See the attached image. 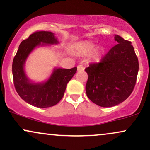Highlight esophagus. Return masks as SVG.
<instances>
[{"instance_id": "34e87169", "label": "esophagus", "mask_w": 150, "mask_h": 150, "mask_svg": "<svg viewBox=\"0 0 150 150\" xmlns=\"http://www.w3.org/2000/svg\"><path fill=\"white\" fill-rule=\"evenodd\" d=\"M77 70L78 71H82V70H85V68H84V66L82 65H77Z\"/></svg>"}]
</instances>
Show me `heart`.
<instances>
[{
	"label": "heart",
	"mask_w": 150,
	"mask_h": 150,
	"mask_svg": "<svg viewBox=\"0 0 150 150\" xmlns=\"http://www.w3.org/2000/svg\"><path fill=\"white\" fill-rule=\"evenodd\" d=\"M94 45L92 43L87 42L82 44L80 46V51L82 53L84 54H87V53H90L91 51L94 49Z\"/></svg>",
	"instance_id": "obj_1"
}]
</instances>
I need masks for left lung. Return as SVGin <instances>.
Here are the masks:
<instances>
[{"mask_svg":"<svg viewBox=\"0 0 150 150\" xmlns=\"http://www.w3.org/2000/svg\"><path fill=\"white\" fill-rule=\"evenodd\" d=\"M118 44L100 62L90 63L85 70L87 97L98 106L111 107L123 102L135 87L139 63L131 42L115 35Z\"/></svg>","mask_w":150,"mask_h":150,"instance_id":"1","label":"left lung"}]
</instances>
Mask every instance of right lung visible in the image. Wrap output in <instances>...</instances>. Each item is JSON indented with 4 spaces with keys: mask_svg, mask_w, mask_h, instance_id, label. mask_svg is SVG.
Returning <instances> with one entry per match:
<instances>
[{
    "mask_svg": "<svg viewBox=\"0 0 150 150\" xmlns=\"http://www.w3.org/2000/svg\"><path fill=\"white\" fill-rule=\"evenodd\" d=\"M58 43L52 32H35L21 42L13 59L12 70L15 88L24 101L36 107L47 108L57 104L64 95L67 84L77 71L76 67L71 69L56 68L49 80L44 83H32L27 78L24 65L34 48L45 45L44 44Z\"/></svg>",
    "mask_w": 150,
    "mask_h": 150,
    "instance_id": "1",
    "label": "right lung"
}]
</instances>
